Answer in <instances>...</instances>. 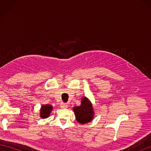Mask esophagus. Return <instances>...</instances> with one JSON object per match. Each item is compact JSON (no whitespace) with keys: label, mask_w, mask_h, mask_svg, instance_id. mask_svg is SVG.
<instances>
[{"label":"esophagus","mask_w":151,"mask_h":151,"mask_svg":"<svg viewBox=\"0 0 151 151\" xmlns=\"http://www.w3.org/2000/svg\"><path fill=\"white\" fill-rule=\"evenodd\" d=\"M60 107L62 108H63V109H65V108H67V107H68V106H67V104L62 103V104H61V105H60Z\"/></svg>","instance_id":"esophagus-1"}]
</instances>
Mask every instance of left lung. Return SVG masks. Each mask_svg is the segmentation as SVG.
<instances>
[{
    "label": "left lung",
    "mask_w": 151,
    "mask_h": 151,
    "mask_svg": "<svg viewBox=\"0 0 151 151\" xmlns=\"http://www.w3.org/2000/svg\"><path fill=\"white\" fill-rule=\"evenodd\" d=\"M76 120L80 124H86L91 122L94 118V110L91 102L86 97L81 99V104L79 106L73 108Z\"/></svg>",
    "instance_id": "8db88e82"
}]
</instances>
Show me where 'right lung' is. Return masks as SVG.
I'll return each instance as SVG.
<instances>
[{"mask_svg": "<svg viewBox=\"0 0 151 151\" xmlns=\"http://www.w3.org/2000/svg\"><path fill=\"white\" fill-rule=\"evenodd\" d=\"M53 110V106L50 104H45L41 106L40 110V116L42 119H46L49 117L51 111Z\"/></svg>", "mask_w": 151, "mask_h": 151, "instance_id": "add662e5", "label": "right lung"}]
</instances>
